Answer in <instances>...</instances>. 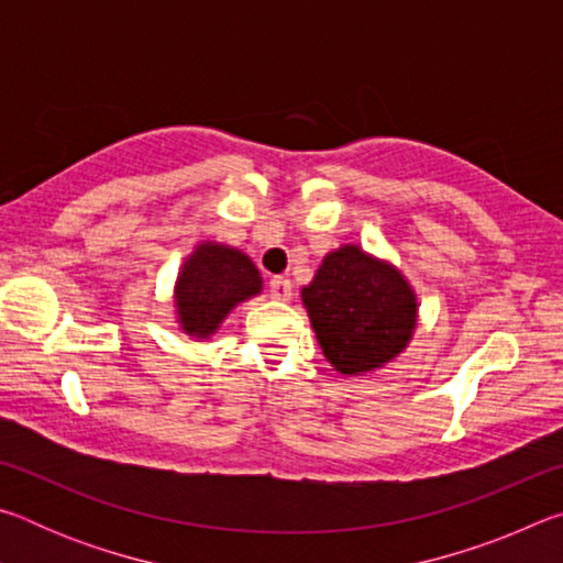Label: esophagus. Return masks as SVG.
<instances>
[{"label":"esophagus","mask_w":563,"mask_h":563,"mask_svg":"<svg viewBox=\"0 0 563 563\" xmlns=\"http://www.w3.org/2000/svg\"><path fill=\"white\" fill-rule=\"evenodd\" d=\"M292 295V285L288 278H280V275H275V278H271V298L273 300H290Z\"/></svg>","instance_id":"esophagus-1"}]
</instances>
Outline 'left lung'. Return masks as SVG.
<instances>
[{
    "mask_svg": "<svg viewBox=\"0 0 563 563\" xmlns=\"http://www.w3.org/2000/svg\"><path fill=\"white\" fill-rule=\"evenodd\" d=\"M302 302L330 365L360 375L397 357L412 338L417 300L395 265L345 245L325 255Z\"/></svg>",
    "mask_w": 563,
    "mask_h": 563,
    "instance_id": "left-lung-1",
    "label": "left lung"
}]
</instances>
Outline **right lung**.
I'll use <instances>...</instances> for the list:
<instances>
[{
    "mask_svg": "<svg viewBox=\"0 0 563 563\" xmlns=\"http://www.w3.org/2000/svg\"><path fill=\"white\" fill-rule=\"evenodd\" d=\"M261 288V273L247 255L218 243L198 245L176 283L180 328L188 335L208 338L238 302L258 295Z\"/></svg>",
    "mask_w": 563,
    "mask_h": 563,
    "instance_id": "obj_1",
    "label": "right lung"
}]
</instances>
